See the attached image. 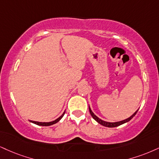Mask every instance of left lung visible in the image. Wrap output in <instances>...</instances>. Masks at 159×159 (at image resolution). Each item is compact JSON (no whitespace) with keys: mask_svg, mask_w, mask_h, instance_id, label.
I'll return each mask as SVG.
<instances>
[{"mask_svg":"<svg viewBox=\"0 0 159 159\" xmlns=\"http://www.w3.org/2000/svg\"><path fill=\"white\" fill-rule=\"evenodd\" d=\"M89 112H90L92 117L94 118L95 121L98 122V124H100L102 126H104V127H118V126L121 125V124H123L124 123H127V122L129 121L132 119V118L134 117V116H135V114L137 113L138 110H137L134 112V113L130 117H129L128 118H127V119H124V120H123V121H117V122H108V121H103V120H101V118H99L98 116H95V115L93 113V111H92L91 108L89 107Z\"/></svg>","mask_w":159,"mask_h":159,"instance_id":"left-lung-1","label":"left lung"}]
</instances>
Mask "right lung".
<instances>
[{"label":"right lung","mask_w":159,"mask_h":159,"mask_svg":"<svg viewBox=\"0 0 159 159\" xmlns=\"http://www.w3.org/2000/svg\"><path fill=\"white\" fill-rule=\"evenodd\" d=\"M64 114H65V111L63 112V114L61 115L60 117L57 118V119H55V121H52L50 122H39V121H30H30L32 122V123L35 124H37V125H39V126H50V125H52V124H56L57 122H58L59 121H60L61 118H63V116H64Z\"/></svg>","instance_id":"right-lung-1"}]
</instances>
